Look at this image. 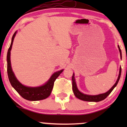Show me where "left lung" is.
I'll use <instances>...</instances> for the list:
<instances>
[{
    "mask_svg": "<svg viewBox=\"0 0 127 127\" xmlns=\"http://www.w3.org/2000/svg\"><path fill=\"white\" fill-rule=\"evenodd\" d=\"M118 48H119V52H120V55L121 57H122V52H121V50L120 47L118 45ZM121 67H120L119 68V74L118 76V78L117 81L115 84H114V85L112 87L110 90H109L108 91L106 92L105 93H103V94H98V95H87V94H84L83 93L80 92L78 90V88H77L76 86V83L75 81V74H73L72 76V89H73V91L74 94L76 96V97L80 99L81 100H84V101H95V102H98V101H100L101 100H103L104 99H105L106 97L108 96L109 94H110V93L113 91V90L114 89V88L117 85L118 83L119 82V80L120 79L121 77Z\"/></svg>",
    "mask_w": 127,
    "mask_h": 127,
    "instance_id": "left-lung-1",
    "label": "left lung"
}]
</instances>
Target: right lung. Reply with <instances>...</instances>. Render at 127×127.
I'll return each instance as SVG.
<instances>
[{
    "label": "right lung",
    "mask_w": 127,
    "mask_h": 127,
    "mask_svg": "<svg viewBox=\"0 0 127 127\" xmlns=\"http://www.w3.org/2000/svg\"><path fill=\"white\" fill-rule=\"evenodd\" d=\"M17 32L14 33L12 37L10 47L9 48L7 54V72H8V78L11 85L17 93L21 96L23 98L29 101H37L46 98L50 95L51 93L53 88L54 82L57 78L63 71V69L61 70L59 72H55L51 76L48 82L45 83L44 85L37 87H29L23 85L16 78L14 72H13L11 64V51L12 49V46L14 37L16 35Z\"/></svg>",
    "instance_id": "add662e5"
}]
</instances>
